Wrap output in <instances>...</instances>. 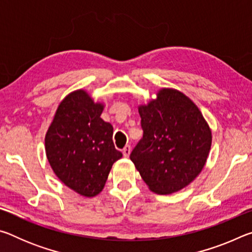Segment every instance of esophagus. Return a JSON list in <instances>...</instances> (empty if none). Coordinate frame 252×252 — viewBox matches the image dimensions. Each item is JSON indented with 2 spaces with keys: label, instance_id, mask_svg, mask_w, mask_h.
Here are the masks:
<instances>
[{
  "label": "esophagus",
  "instance_id": "obj_1",
  "mask_svg": "<svg viewBox=\"0 0 252 252\" xmlns=\"http://www.w3.org/2000/svg\"><path fill=\"white\" fill-rule=\"evenodd\" d=\"M122 153H123V156H125L126 158L129 157L130 153H131V146H126L125 148H123Z\"/></svg>",
  "mask_w": 252,
  "mask_h": 252
}]
</instances>
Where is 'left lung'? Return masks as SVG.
<instances>
[{
  "mask_svg": "<svg viewBox=\"0 0 252 252\" xmlns=\"http://www.w3.org/2000/svg\"><path fill=\"white\" fill-rule=\"evenodd\" d=\"M143 136L130 159L149 189L169 194L201 172L211 148V130L189 97L161 89L157 99L139 106Z\"/></svg>",
  "mask_w": 252,
  "mask_h": 252,
  "instance_id": "1",
  "label": "left lung"
}]
</instances>
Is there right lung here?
I'll use <instances>...</instances> for the list:
<instances>
[{"instance_id":"add662e5","label":"right lung","mask_w":252,"mask_h":252,"mask_svg":"<svg viewBox=\"0 0 252 252\" xmlns=\"http://www.w3.org/2000/svg\"><path fill=\"white\" fill-rule=\"evenodd\" d=\"M103 108L87 91L72 92L58 106L45 135L46 158L54 173L89 198L101 192L112 164L122 157L114 148L113 126L101 119Z\"/></svg>"}]
</instances>
